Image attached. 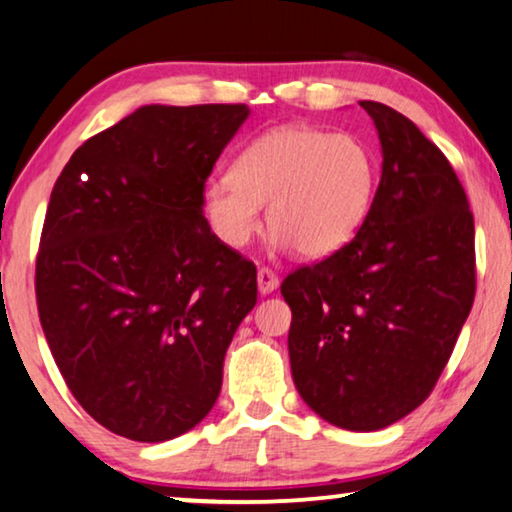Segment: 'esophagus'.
I'll use <instances>...</instances> for the list:
<instances>
[{"mask_svg":"<svg viewBox=\"0 0 512 512\" xmlns=\"http://www.w3.org/2000/svg\"><path fill=\"white\" fill-rule=\"evenodd\" d=\"M257 285L262 294H271L278 287V276L273 273L269 266H259L257 269Z\"/></svg>","mask_w":512,"mask_h":512,"instance_id":"34e87169","label":"esophagus"}]
</instances>
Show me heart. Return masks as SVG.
<instances>
[{"mask_svg": "<svg viewBox=\"0 0 512 512\" xmlns=\"http://www.w3.org/2000/svg\"><path fill=\"white\" fill-rule=\"evenodd\" d=\"M378 185L371 148L352 134L287 125L257 136L236 155L229 178H213L201 206L213 234L243 248L262 227L278 248L318 259L334 255L364 225Z\"/></svg>", "mask_w": 512, "mask_h": 512, "instance_id": "heart-1", "label": "heart"}]
</instances>
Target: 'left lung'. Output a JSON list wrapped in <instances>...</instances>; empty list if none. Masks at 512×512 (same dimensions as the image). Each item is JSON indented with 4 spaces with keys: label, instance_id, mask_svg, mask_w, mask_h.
Returning a JSON list of instances; mask_svg holds the SVG:
<instances>
[{
    "label": "left lung",
    "instance_id": "obj_1",
    "mask_svg": "<svg viewBox=\"0 0 512 512\" xmlns=\"http://www.w3.org/2000/svg\"><path fill=\"white\" fill-rule=\"evenodd\" d=\"M383 176L355 239L280 285L294 385L322 420L376 431L434 390L475 297V227L448 157L406 115L359 102Z\"/></svg>",
    "mask_w": 512,
    "mask_h": 512
}]
</instances>
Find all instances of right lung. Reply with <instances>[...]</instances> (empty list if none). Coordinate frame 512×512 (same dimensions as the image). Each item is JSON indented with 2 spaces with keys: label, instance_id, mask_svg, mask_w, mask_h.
<instances>
[{
  "label": "right lung",
  "instance_id": "obj_1",
  "mask_svg": "<svg viewBox=\"0 0 512 512\" xmlns=\"http://www.w3.org/2000/svg\"><path fill=\"white\" fill-rule=\"evenodd\" d=\"M246 104L136 109L90 136L50 192L37 308L64 383L113 434L162 443L213 408L257 269L201 192Z\"/></svg>",
  "mask_w": 512,
  "mask_h": 512
}]
</instances>
